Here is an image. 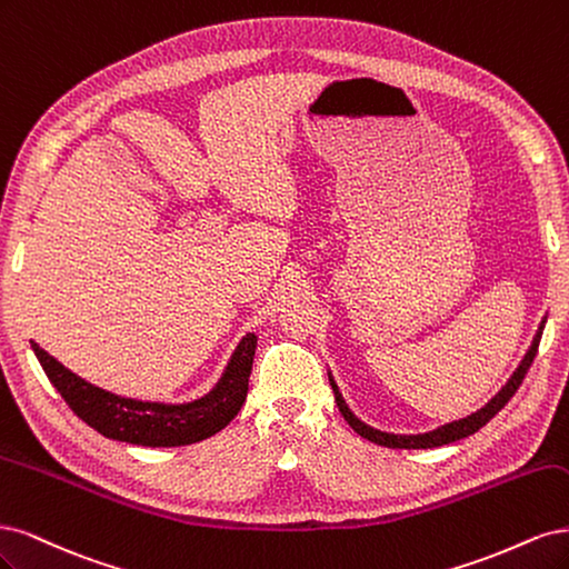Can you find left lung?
<instances>
[{"label": "left lung", "mask_w": 569, "mask_h": 569, "mask_svg": "<svg viewBox=\"0 0 569 569\" xmlns=\"http://www.w3.org/2000/svg\"><path fill=\"white\" fill-rule=\"evenodd\" d=\"M543 323H546V319L539 323V331H537L535 340H531L525 359L520 361L516 373L508 378V382L503 385V388L497 395H493L480 411H475V413H470V416H466L461 420H451V423L437 428V430H430V432H423V435H395V432H382V430H376L371 426L361 423V420L350 411V407L345 405V399H342V395L338 390L333 376L328 373V380H331V388H333V395H336V405H338L340 413L345 416L347 423H350V428L357 435H361L363 439H369V442H373V445L388 447V449H432V447L451 445V442H456V439H463L468 435H475L482 426H487L489 420L508 405V399L518 392L525 373L529 371L531 361H535V357H537L539 340H541V333H543Z\"/></svg>", "instance_id": "left-lung-1"}]
</instances>
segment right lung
<instances>
[{
    "mask_svg": "<svg viewBox=\"0 0 569 569\" xmlns=\"http://www.w3.org/2000/svg\"><path fill=\"white\" fill-rule=\"evenodd\" d=\"M254 347L258 336L246 333L222 378L206 397L187 405H160V401H139L106 392L66 369L38 342H32L34 357L40 359L47 378L78 418L108 439L141 447H184L227 428L246 401Z\"/></svg>",
    "mask_w": 569,
    "mask_h": 569,
    "instance_id": "add662e5",
    "label": "right lung"
}]
</instances>
